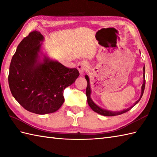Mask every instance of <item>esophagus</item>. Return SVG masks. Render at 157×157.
<instances>
[{"label": "esophagus", "instance_id": "1", "mask_svg": "<svg viewBox=\"0 0 157 157\" xmlns=\"http://www.w3.org/2000/svg\"><path fill=\"white\" fill-rule=\"evenodd\" d=\"M85 68H86V67H85V64L84 62L80 61L78 63V65H77V69H78V71L80 74H83V73L84 72Z\"/></svg>", "mask_w": 157, "mask_h": 157}]
</instances>
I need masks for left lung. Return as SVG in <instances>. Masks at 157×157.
Wrapping results in <instances>:
<instances>
[{
    "instance_id": "8db88e82",
    "label": "left lung",
    "mask_w": 157,
    "mask_h": 157,
    "mask_svg": "<svg viewBox=\"0 0 157 157\" xmlns=\"http://www.w3.org/2000/svg\"><path fill=\"white\" fill-rule=\"evenodd\" d=\"M143 70H144V75H143V78H144V83H143L142 86V93H141V96H140V98L137 101L135 102L134 105H136L137 103L140 101V100L141 99L142 96L143 95V93H144V88H145V84H146V80H145V75H144V71H145V68H144H144H143ZM85 78L86 79V80H87L88 82V85H87V87H86V96H87V101H88V103L89 106H90V108L94 111V112L98 113L100 115H104V116H108V117H111V116H115V115H121L122 113H124L127 111H129L130 109H131L133 106H131V107H129L128 109L123 110L122 111H120V112H112V111H106V110L105 109H102L101 108H100L99 106H98L96 105H95L94 102L92 101V99L90 98V93H91V90H90V81H89V78L88 75H86Z\"/></svg>"
}]
</instances>
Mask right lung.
I'll return each instance as SVG.
<instances>
[{
  "mask_svg": "<svg viewBox=\"0 0 157 157\" xmlns=\"http://www.w3.org/2000/svg\"><path fill=\"white\" fill-rule=\"evenodd\" d=\"M40 32L33 31L19 43L9 67V85L13 97L27 111L39 115L54 113L64 102L63 90L79 75L44 56L39 61Z\"/></svg>",
  "mask_w": 157,
  "mask_h": 157,
  "instance_id": "1",
  "label": "right lung"
}]
</instances>
